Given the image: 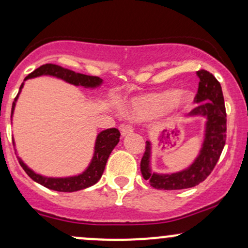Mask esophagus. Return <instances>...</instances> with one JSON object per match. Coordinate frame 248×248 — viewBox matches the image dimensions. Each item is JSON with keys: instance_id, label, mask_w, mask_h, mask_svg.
I'll return each mask as SVG.
<instances>
[{"instance_id": "obj_1", "label": "esophagus", "mask_w": 248, "mask_h": 248, "mask_svg": "<svg viewBox=\"0 0 248 248\" xmlns=\"http://www.w3.org/2000/svg\"><path fill=\"white\" fill-rule=\"evenodd\" d=\"M119 131H121L122 136H126V135H130L133 131V127L131 125H125V124H122L121 126H119Z\"/></svg>"}]
</instances>
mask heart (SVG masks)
<instances>
[{
	"label": "heart",
	"mask_w": 248,
	"mask_h": 248,
	"mask_svg": "<svg viewBox=\"0 0 248 248\" xmlns=\"http://www.w3.org/2000/svg\"><path fill=\"white\" fill-rule=\"evenodd\" d=\"M191 101L187 91L164 90L133 99L129 105V115L132 118H147L159 115L171 105L172 109L185 108Z\"/></svg>",
	"instance_id": "b5f03b06"
}]
</instances>
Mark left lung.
I'll use <instances>...</instances> for the list:
<instances>
[{
    "instance_id": "1",
    "label": "left lung",
    "mask_w": 248,
    "mask_h": 248,
    "mask_svg": "<svg viewBox=\"0 0 248 248\" xmlns=\"http://www.w3.org/2000/svg\"><path fill=\"white\" fill-rule=\"evenodd\" d=\"M199 88L194 102L197 108L188 117H204V140L199 155L188 168L173 173H157L151 170V141H146L145 152L140 161L144 179L157 190H183L200 184L210 176L220 157L226 141V109L220 83L206 70L197 71Z\"/></svg>"
}]
</instances>
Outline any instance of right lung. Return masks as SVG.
<instances>
[{
	"mask_svg": "<svg viewBox=\"0 0 248 248\" xmlns=\"http://www.w3.org/2000/svg\"><path fill=\"white\" fill-rule=\"evenodd\" d=\"M40 76H52L64 80V82L69 83V84L75 85V87H83L87 89H96L101 87L103 84V79L96 76H88V75L78 74L69 69L62 68V66L56 65V64H44L32 71L31 74L28 75L24 78V82L27 79L35 78V77ZM24 82L22 83L19 87V91L16 96L15 101L13 103L12 108V118L14 115V110H15L16 102H17L19 93H21L22 89L24 87ZM119 136L121 133L117 129H107L99 132L96 137L94 141V149L93 155L91 159L90 164L88 168L82 172V173L76 174V176L70 177H46L42 174L35 172L29 166L24 163L21 158L17 157L19 165L23 168L26 173L31 178L32 180L38 184L43 185L44 187L50 188V190L58 191V192H75L79 190H84V188L90 187L96 184L99 179H101L103 172H104L105 165H107L108 158L115 146L118 144ZM14 146H15V141L13 140ZM16 151V149H15Z\"/></svg>",
	"mask_w": 248,
	"mask_h": 248,
	"instance_id": "1",
	"label": "right lung"
}]
</instances>
